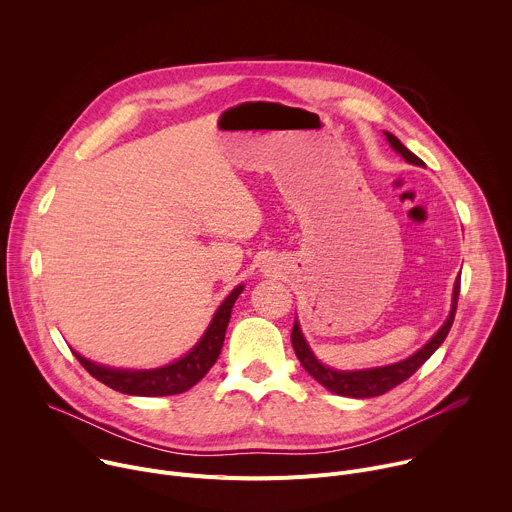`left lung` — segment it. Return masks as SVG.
Wrapping results in <instances>:
<instances>
[{
	"label": "left lung",
	"instance_id": "8db88e82",
	"mask_svg": "<svg viewBox=\"0 0 512 512\" xmlns=\"http://www.w3.org/2000/svg\"><path fill=\"white\" fill-rule=\"evenodd\" d=\"M389 143L393 145V150H397L407 162L421 166L423 162L409 152L405 145L393 135V133H385ZM458 296H460V277L456 279L454 285V302H452V312L446 320V324L437 330V334L421 348L417 350L413 356H409L403 362L397 364H389V367H381V369H371V371H354V373H342V371H332L328 367H324L322 362H318V358L312 354V350L308 348L298 322L294 324V330H291V346L296 350V356L300 358L302 367L310 373V377H314L322 387H326L328 391L336 393V395H344V397H354V399H367V397H379L387 391H391L393 387L401 385L403 381H407L421 364L440 348V344L446 340L454 318H456V308H458Z\"/></svg>",
	"mask_w": 512,
	"mask_h": 512
}]
</instances>
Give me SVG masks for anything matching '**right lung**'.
<instances>
[{"label":"right lung","mask_w":512,"mask_h":512,"mask_svg":"<svg viewBox=\"0 0 512 512\" xmlns=\"http://www.w3.org/2000/svg\"><path fill=\"white\" fill-rule=\"evenodd\" d=\"M241 291H243V285L231 291V296L223 302L221 308L216 310L202 340L184 358L168 364V367H162L156 371H119V369L101 367V364L87 360L75 350H72V354L77 356V360L91 373V377L111 387L113 391H119L125 395H141V397H166V395L184 393L192 389L210 371L218 354H221L225 332L231 320V310Z\"/></svg>","instance_id":"obj_1"}]
</instances>
